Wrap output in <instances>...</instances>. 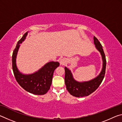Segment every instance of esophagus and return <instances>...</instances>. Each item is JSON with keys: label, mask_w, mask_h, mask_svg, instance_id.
<instances>
[{"label": "esophagus", "mask_w": 122, "mask_h": 122, "mask_svg": "<svg viewBox=\"0 0 122 122\" xmlns=\"http://www.w3.org/2000/svg\"><path fill=\"white\" fill-rule=\"evenodd\" d=\"M66 63V61L65 59H61L60 60V63L61 65H65Z\"/></svg>", "instance_id": "1"}]
</instances>
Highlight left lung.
Segmentation results:
<instances>
[{"mask_svg": "<svg viewBox=\"0 0 122 122\" xmlns=\"http://www.w3.org/2000/svg\"><path fill=\"white\" fill-rule=\"evenodd\" d=\"M94 42L96 49L100 51L103 60V67L100 74L94 79L88 81L78 82L73 78L71 71L65 67V82L66 88L70 94L76 97L86 96L95 92L102 83L104 77L106 68V59L102 46L95 36H94Z\"/></svg>", "mask_w": 122, "mask_h": 122, "instance_id": "8db88e82", "label": "left lung"}]
</instances>
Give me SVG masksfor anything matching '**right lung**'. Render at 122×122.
I'll return each mask as SVG.
<instances>
[{
    "mask_svg": "<svg viewBox=\"0 0 122 122\" xmlns=\"http://www.w3.org/2000/svg\"><path fill=\"white\" fill-rule=\"evenodd\" d=\"M28 32L25 33L18 41L12 54V69L16 81L27 92L34 95H41L46 94L50 89L52 82L54 71L60 63L58 62L51 61L47 63L35 73L31 74H24L19 71L16 65V55L20 44L23 42L27 36Z\"/></svg>",
    "mask_w": 122,
    "mask_h": 122,
    "instance_id": "1",
    "label": "right lung"
}]
</instances>
